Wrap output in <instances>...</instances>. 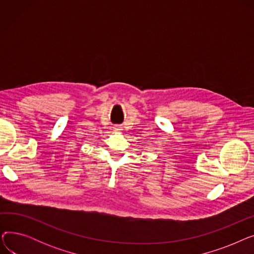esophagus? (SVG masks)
<instances>
[{
    "mask_svg": "<svg viewBox=\"0 0 254 254\" xmlns=\"http://www.w3.org/2000/svg\"><path fill=\"white\" fill-rule=\"evenodd\" d=\"M113 128H114L115 130H122V129H123L122 127H119V126H115Z\"/></svg>",
    "mask_w": 254,
    "mask_h": 254,
    "instance_id": "34e87169",
    "label": "esophagus"
}]
</instances>
